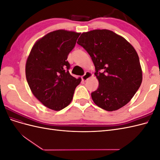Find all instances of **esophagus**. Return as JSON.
Instances as JSON below:
<instances>
[{
	"instance_id": "1",
	"label": "esophagus",
	"mask_w": 160,
	"mask_h": 160,
	"mask_svg": "<svg viewBox=\"0 0 160 160\" xmlns=\"http://www.w3.org/2000/svg\"><path fill=\"white\" fill-rule=\"evenodd\" d=\"M92 76H93V75L91 74V72H90L89 71H87L85 73V75L83 76H82V77H81L82 81H86L87 80H88L89 78H91Z\"/></svg>"
}]
</instances>
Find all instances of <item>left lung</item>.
<instances>
[{"label": "left lung", "mask_w": 160, "mask_h": 160, "mask_svg": "<svg viewBox=\"0 0 160 160\" xmlns=\"http://www.w3.org/2000/svg\"><path fill=\"white\" fill-rule=\"evenodd\" d=\"M77 44L89 53L95 67L99 87L91 93L93 102L108 111L129 103L142 82V67L133 47L107 29L83 32Z\"/></svg>", "instance_id": "obj_1"}]
</instances>
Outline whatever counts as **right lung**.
I'll list each match as a JSON object with an SVG mask.
<instances>
[{"mask_svg":"<svg viewBox=\"0 0 160 160\" xmlns=\"http://www.w3.org/2000/svg\"><path fill=\"white\" fill-rule=\"evenodd\" d=\"M80 33L57 30L47 34L33 45L25 67L28 86L45 107L60 111L69 105L81 79L69 72L67 61Z\"/></svg>","mask_w":160,"mask_h":160,"instance_id":"right-lung-1","label":"right lung"}]
</instances>
